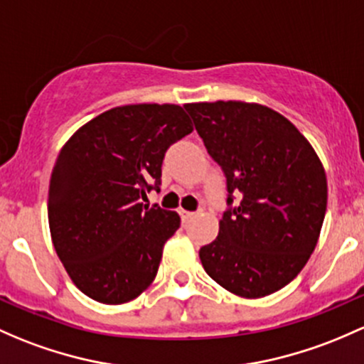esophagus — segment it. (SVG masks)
<instances>
[{
    "label": "esophagus",
    "mask_w": 364,
    "mask_h": 364,
    "mask_svg": "<svg viewBox=\"0 0 364 364\" xmlns=\"http://www.w3.org/2000/svg\"><path fill=\"white\" fill-rule=\"evenodd\" d=\"M179 214H181L183 223H186V221H190L195 216V213H190V211H179Z\"/></svg>",
    "instance_id": "1"
}]
</instances>
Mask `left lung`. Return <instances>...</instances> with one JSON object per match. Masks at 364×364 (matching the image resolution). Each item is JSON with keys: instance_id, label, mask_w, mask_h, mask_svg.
Instances as JSON below:
<instances>
[{"instance_id": "obj_1", "label": "left lung", "mask_w": 364, "mask_h": 364, "mask_svg": "<svg viewBox=\"0 0 364 364\" xmlns=\"http://www.w3.org/2000/svg\"><path fill=\"white\" fill-rule=\"evenodd\" d=\"M185 108L227 178L228 209L216 239L198 251L202 267L237 296L279 291L300 274L319 239L328 202L319 156L288 118L263 105Z\"/></svg>"}]
</instances>
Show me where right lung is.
I'll return each mask as SVG.
<instances>
[{"mask_svg":"<svg viewBox=\"0 0 364 364\" xmlns=\"http://www.w3.org/2000/svg\"><path fill=\"white\" fill-rule=\"evenodd\" d=\"M193 131L178 105H129L92 118L53 166L48 225L76 288L118 305L139 296L159 272L179 214L141 204L159 190L167 148Z\"/></svg>","mask_w":364,"mask_h":364,"instance_id":"right-lung-1","label":"right lung"}]
</instances>
